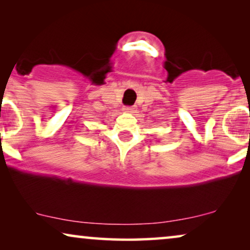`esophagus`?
<instances>
[{
    "instance_id": "34e87169",
    "label": "esophagus",
    "mask_w": 250,
    "mask_h": 250,
    "mask_svg": "<svg viewBox=\"0 0 250 250\" xmlns=\"http://www.w3.org/2000/svg\"><path fill=\"white\" fill-rule=\"evenodd\" d=\"M124 111L125 112H134L135 111V107H124Z\"/></svg>"
}]
</instances>
